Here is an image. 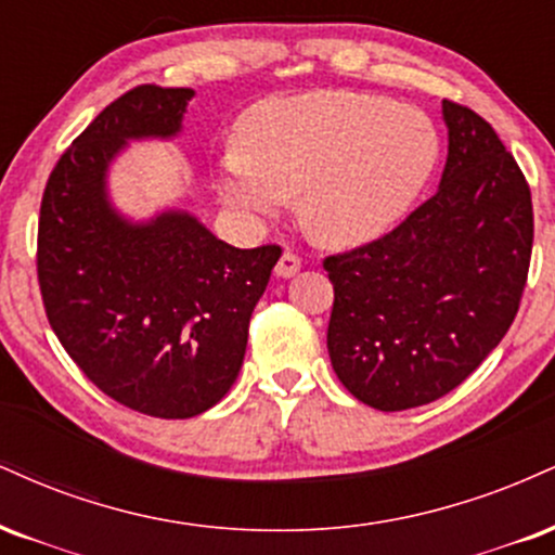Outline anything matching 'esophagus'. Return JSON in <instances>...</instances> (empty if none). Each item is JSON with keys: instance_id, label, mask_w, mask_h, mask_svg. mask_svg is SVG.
I'll list each match as a JSON object with an SVG mask.
<instances>
[{"instance_id": "34e87169", "label": "esophagus", "mask_w": 555, "mask_h": 555, "mask_svg": "<svg viewBox=\"0 0 555 555\" xmlns=\"http://www.w3.org/2000/svg\"><path fill=\"white\" fill-rule=\"evenodd\" d=\"M298 270H301V259H298L296 254H293V251L280 254V259H278V264H275V275L278 278L288 280V278L296 275Z\"/></svg>"}]
</instances>
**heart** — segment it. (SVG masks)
Returning a JSON list of instances; mask_svg holds the SVG:
<instances>
[{
	"instance_id": "heart-1",
	"label": "heart",
	"mask_w": 555,
	"mask_h": 555,
	"mask_svg": "<svg viewBox=\"0 0 555 555\" xmlns=\"http://www.w3.org/2000/svg\"><path fill=\"white\" fill-rule=\"evenodd\" d=\"M246 150L220 155V194L249 218H270L298 194L311 236L356 246L389 231L431 176L439 137L413 106L348 90H317L257 106Z\"/></svg>"
}]
</instances>
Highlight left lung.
Wrapping results in <instances>:
<instances>
[{
  "label": "left lung",
  "mask_w": 555,
  "mask_h": 555,
  "mask_svg": "<svg viewBox=\"0 0 555 555\" xmlns=\"http://www.w3.org/2000/svg\"><path fill=\"white\" fill-rule=\"evenodd\" d=\"M439 189L405 223L324 259L335 288L327 350L366 405H428L473 374L517 317L532 254V199L493 127L441 101Z\"/></svg>",
  "instance_id": "obj_1"
}]
</instances>
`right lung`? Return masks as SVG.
Segmentation results:
<instances>
[{
  "instance_id": "add662e5",
  "label": "right lung",
  "mask_w": 555,
  "mask_h": 555,
  "mask_svg": "<svg viewBox=\"0 0 555 555\" xmlns=\"http://www.w3.org/2000/svg\"><path fill=\"white\" fill-rule=\"evenodd\" d=\"M192 88L140 85L90 121L49 176L38 283L51 330L101 392L153 418H194L236 382L278 246L236 249L197 215L134 220L108 168L140 140H176Z\"/></svg>"
}]
</instances>
